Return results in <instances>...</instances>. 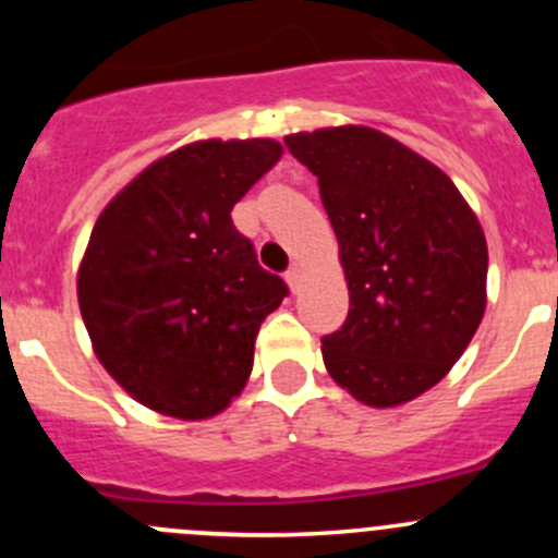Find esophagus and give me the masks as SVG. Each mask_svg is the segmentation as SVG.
<instances>
[{
	"label": "esophagus",
	"mask_w": 558,
	"mask_h": 558,
	"mask_svg": "<svg viewBox=\"0 0 558 558\" xmlns=\"http://www.w3.org/2000/svg\"><path fill=\"white\" fill-rule=\"evenodd\" d=\"M286 283H289V289L294 291V294L300 291V286H302V267H300V264H294V267L286 272Z\"/></svg>",
	"instance_id": "34e87169"
}]
</instances>
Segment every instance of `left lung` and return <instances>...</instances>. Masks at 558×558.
<instances>
[{
    "mask_svg": "<svg viewBox=\"0 0 558 558\" xmlns=\"http://www.w3.org/2000/svg\"><path fill=\"white\" fill-rule=\"evenodd\" d=\"M318 178L345 269L348 318L326 335V373L369 408L440 384L486 313L481 221L440 167L369 126L286 137Z\"/></svg>",
    "mask_w": 558,
    "mask_h": 558,
    "instance_id": "left-lung-1",
    "label": "left lung"
}]
</instances>
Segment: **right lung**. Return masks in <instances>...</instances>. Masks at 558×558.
<instances>
[{
    "instance_id": "add662e5",
    "label": "right lung",
    "mask_w": 558,
    "mask_h": 558,
    "mask_svg": "<svg viewBox=\"0 0 558 558\" xmlns=\"http://www.w3.org/2000/svg\"><path fill=\"white\" fill-rule=\"evenodd\" d=\"M280 154L267 137L199 140L145 167L99 213L77 305L102 367L145 408L205 421L245 388L258 326L286 283L258 267L232 207Z\"/></svg>"
}]
</instances>
